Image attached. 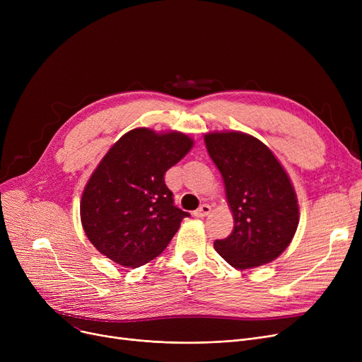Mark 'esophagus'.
Masks as SVG:
<instances>
[{
  "label": "esophagus",
  "mask_w": 362,
  "mask_h": 362,
  "mask_svg": "<svg viewBox=\"0 0 362 362\" xmlns=\"http://www.w3.org/2000/svg\"><path fill=\"white\" fill-rule=\"evenodd\" d=\"M211 213V205H208V204H202L198 210H195L194 211V216L195 217H205V216H208Z\"/></svg>",
  "instance_id": "obj_1"
}]
</instances>
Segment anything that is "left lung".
Returning a JSON list of instances; mask_svg holds the SVG:
<instances>
[{"instance_id":"1","label":"left lung","mask_w":362,"mask_h":362,"mask_svg":"<svg viewBox=\"0 0 362 362\" xmlns=\"http://www.w3.org/2000/svg\"><path fill=\"white\" fill-rule=\"evenodd\" d=\"M220 170L235 226L216 251L238 270L272 262L288 248L299 223L295 189L269 146L242 132L204 136Z\"/></svg>"}]
</instances>
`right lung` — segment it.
I'll list each match as a JSON object with an SVG mask.
<instances>
[{"instance_id": "right-lung-1", "label": "right lung", "mask_w": 362, "mask_h": 362, "mask_svg": "<svg viewBox=\"0 0 362 362\" xmlns=\"http://www.w3.org/2000/svg\"><path fill=\"white\" fill-rule=\"evenodd\" d=\"M192 145L180 132L138 127L110 148L81 201L83 230L103 255L136 269L165 250L189 213L173 204L164 175Z\"/></svg>"}]
</instances>
